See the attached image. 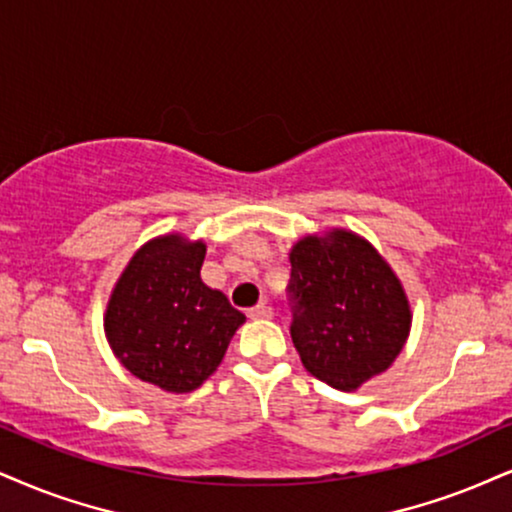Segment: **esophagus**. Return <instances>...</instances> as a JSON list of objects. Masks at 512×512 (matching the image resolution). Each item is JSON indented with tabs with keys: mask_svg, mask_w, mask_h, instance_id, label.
Segmentation results:
<instances>
[{
	"mask_svg": "<svg viewBox=\"0 0 512 512\" xmlns=\"http://www.w3.org/2000/svg\"><path fill=\"white\" fill-rule=\"evenodd\" d=\"M249 318H254V320H268V318H273V308H270L268 304H258V306H254L249 311Z\"/></svg>",
	"mask_w": 512,
	"mask_h": 512,
	"instance_id": "esophagus-1",
	"label": "esophagus"
}]
</instances>
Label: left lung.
Segmentation results:
<instances>
[{"instance_id":"8db88e82","label":"left lung","mask_w":512,"mask_h":512,"mask_svg":"<svg viewBox=\"0 0 512 512\" xmlns=\"http://www.w3.org/2000/svg\"><path fill=\"white\" fill-rule=\"evenodd\" d=\"M292 342L301 363L334 389L356 391L396 361L410 332L401 280L356 232L308 235L289 251Z\"/></svg>"}]
</instances>
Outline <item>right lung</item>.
<instances>
[{
	"label": "right lung",
	"mask_w": 512,
	"mask_h": 512,
	"mask_svg": "<svg viewBox=\"0 0 512 512\" xmlns=\"http://www.w3.org/2000/svg\"><path fill=\"white\" fill-rule=\"evenodd\" d=\"M206 244L163 235L135 251L113 287L104 330L113 353L142 382L187 394L223 361L244 313L201 282Z\"/></svg>",
	"instance_id": "right-lung-1"
}]
</instances>
